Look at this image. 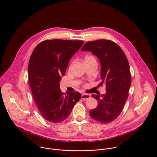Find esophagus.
<instances>
[{"label": "esophagus", "instance_id": "esophagus-1", "mask_svg": "<svg viewBox=\"0 0 157 157\" xmlns=\"http://www.w3.org/2000/svg\"><path fill=\"white\" fill-rule=\"evenodd\" d=\"M90 95L87 94H83L82 95V98L83 100H87V99L90 98Z\"/></svg>", "mask_w": 157, "mask_h": 157}]
</instances>
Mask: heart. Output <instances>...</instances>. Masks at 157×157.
<instances>
[{"instance_id":"b5f03b06","label":"heart","mask_w":157,"mask_h":157,"mask_svg":"<svg viewBox=\"0 0 157 157\" xmlns=\"http://www.w3.org/2000/svg\"><path fill=\"white\" fill-rule=\"evenodd\" d=\"M96 62V60H95L94 56H92L91 55L85 56V57L84 58V63H87V62Z\"/></svg>"}]
</instances>
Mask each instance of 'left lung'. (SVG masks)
<instances>
[{"label":"left lung","mask_w":157,"mask_h":157,"mask_svg":"<svg viewBox=\"0 0 157 157\" xmlns=\"http://www.w3.org/2000/svg\"><path fill=\"white\" fill-rule=\"evenodd\" d=\"M81 50L90 51L98 59L102 80L100 86L106 85L105 94L92 95L98 106L90 111V116L101 123H109L120 114L128 97L131 85L129 62L121 48L111 40L88 42Z\"/></svg>","instance_id":"obj_1"}]
</instances>
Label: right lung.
<instances>
[{
    "instance_id": "right-lung-1",
    "label": "right lung",
    "mask_w": 157,
    "mask_h": 157,
    "mask_svg": "<svg viewBox=\"0 0 157 157\" xmlns=\"http://www.w3.org/2000/svg\"><path fill=\"white\" fill-rule=\"evenodd\" d=\"M84 42L61 39L46 40L34 49L28 64V79L34 100L46 120L59 123L68 117L81 94L60 88L69 60Z\"/></svg>"
}]
</instances>
